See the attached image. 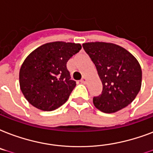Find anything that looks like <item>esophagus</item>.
<instances>
[{"instance_id":"obj_1","label":"esophagus","mask_w":153,"mask_h":153,"mask_svg":"<svg viewBox=\"0 0 153 153\" xmlns=\"http://www.w3.org/2000/svg\"><path fill=\"white\" fill-rule=\"evenodd\" d=\"M87 82V79H86V77H82V79L80 80V83H82V84H85V83Z\"/></svg>"}]
</instances>
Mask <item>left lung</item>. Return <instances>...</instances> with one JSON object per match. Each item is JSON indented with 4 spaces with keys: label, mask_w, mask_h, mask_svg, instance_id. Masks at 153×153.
I'll use <instances>...</instances> for the list:
<instances>
[{
    "label": "left lung",
    "mask_w": 153,
    "mask_h": 153,
    "mask_svg": "<svg viewBox=\"0 0 153 153\" xmlns=\"http://www.w3.org/2000/svg\"><path fill=\"white\" fill-rule=\"evenodd\" d=\"M95 65L102 82L101 94L93 97L95 107L105 113L125 108L140 90L142 71L137 60L126 49L112 43L82 45Z\"/></svg>",
    "instance_id": "left-lung-1"
}]
</instances>
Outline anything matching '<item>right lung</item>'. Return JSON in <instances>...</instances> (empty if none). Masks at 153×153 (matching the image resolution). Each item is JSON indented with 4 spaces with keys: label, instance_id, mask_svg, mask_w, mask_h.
<instances>
[{
    "label": "right lung",
    "instance_id": "add662e5",
    "mask_svg": "<svg viewBox=\"0 0 153 153\" xmlns=\"http://www.w3.org/2000/svg\"><path fill=\"white\" fill-rule=\"evenodd\" d=\"M81 49L80 44L56 41L40 46L20 69L21 92L33 106L52 111L67 101L76 86L66 64Z\"/></svg>",
    "mask_w": 153,
    "mask_h": 153
}]
</instances>
